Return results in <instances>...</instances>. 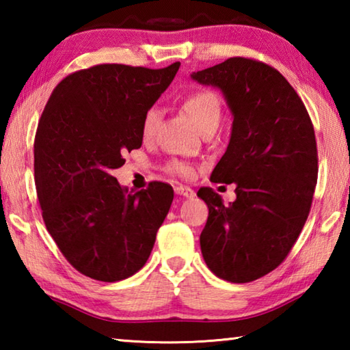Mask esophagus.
I'll return each instance as SVG.
<instances>
[{
  "label": "esophagus",
  "mask_w": 350,
  "mask_h": 350,
  "mask_svg": "<svg viewBox=\"0 0 350 350\" xmlns=\"http://www.w3.org/2000/svg\"><path fill=\"white\" fill-rule=\"evenodd\" d=\"M174 191H176V194H179V196H183V198H194V189H191L189 187H187V185H177L176 188H174Z\"/></svg>",
  "instance_id": "esophagus-1"
}]
</instances>
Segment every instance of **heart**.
<instances>
[{
  "label": "heart",
  "mask_w": 350,
  "mask_h": 350,
  "mask_svg": "<svg viewBox=\"0 0 350 350\" xmlns=\"http://www.w3.org/2000/svg\"><path fill=\"white\" fill-rule=\"evenodd\" d=\"M183 109L193 118V122L199 126L200 131L208 128H216L221 122L222 116V103L216 92L210 90H196L189 92L183 100ZM161 120V109L157 106H150L142 117V134L145 137H151L156 131ZM168 171L173 174H179L183 177L193 176V168L188 163L179 161H173L168 163Z\"/></svg>",
  "instance_id": "obj_1"
}]
</instances>
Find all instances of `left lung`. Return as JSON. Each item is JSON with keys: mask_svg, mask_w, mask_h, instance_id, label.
<instances>
[{"mask_svg": "<svg viewBox=\"0 0 350 350\" xmlns=\"http://www.w3.org/2000/svg\"><path fill=\"white\" fill-rule=\"evenodd\" d=\"M191 77L217 86L234 117L211 182L236 183V200L224 205L213 188L199 189L208 205L200 250L221 280H259L287 258L310 213L318 179L310 116L280 70L253 58L232 57Z\"/></svg>", "mask_w": 350, "mask_h": 350, "instance_id": "left-lung-1", "label": "left lung"}]
</instances>
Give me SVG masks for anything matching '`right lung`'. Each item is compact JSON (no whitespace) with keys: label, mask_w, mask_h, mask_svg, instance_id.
Instances as JSON below:
<instances>
[{"label":"right lung","mask_w":350,"mask_h":350,"mask_svg":"<svg viewBox=\"0 0 350 350\" xmlns=\"http://www.w3.org/2000/svg\"><path fill=\"white\" fill-rule=\"evenodd\" d=\"M179 66L96 64L64 77L44 106L33 144L37 196L47 232L81 275L122 281L150 258L173 188L154 180L128 191L111 171L142 146V117Z\"/></svg>","instance_id":"right-lung-1"}]
</instances>
